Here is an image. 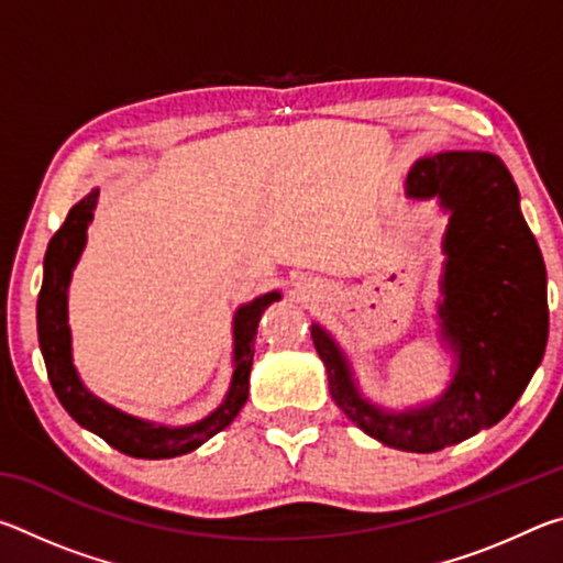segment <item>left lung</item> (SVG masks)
Masks as SVG:
<instances>
[{
    "instance_id": "8db88e82",
    "label": "left lung",
    "mask_w": 563,
    "mask_h": 563,
    "mask_svg": "<svg viewBox=\"0 0 563 563\" xmlns=\"http://www.w3.org/2000/svg\"><path fill=\"white\" fill-rule=\"evenodd\" d=\"M405 196L437 201L450 218L437 300V338L452 355L444 393L405 409L377 405L332 332L312 322L310 335L342 412L393 450L427 454L489 430L527 389L549 338L547 265L499 156L444 151L419 158Z\"/></svg>"
}]
</instances>
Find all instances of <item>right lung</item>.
I'll return each instance as SVG.
<instances>
[{
	"label": "right lung",
	"mask_w": 563,
	"mask_h": 563,
	"mask_svg": "<svg viewBox=\"0 0 563 563\" xmlns=\"http://www.w3.org/2000/svg\"><path fill=\"white\" fill-rule=\"evenodd\" d=\"M99 203V188H93L76 203L64 225L54 233L44 255V280L40 302H36V330H40V347L44 355L46 373L56 397L84 430L99 434L113 450L136 460H170V456L188 454L211 440L228 424L247 399L253 367V340L258 335V322L273 302L283 298L280 290H271L241 305L233 316V375L223 402L211 415L194 424L170 427L133 417L123 409L103 402L84 385L71 355V328H69V285L76 263L87 247V231L93 221Z\"/></svg>",
	"instance_id": "add662e5"
}]
</instances>
